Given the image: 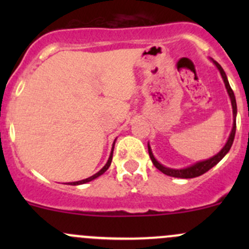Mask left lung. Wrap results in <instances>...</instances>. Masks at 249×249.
<instances>
[{
  "instance_id": "1",
  "label": "left lung",
  "mask_w": 249,
  "mask_h": 249,
  "mask_svg": "<svg viewBox=\"0 0 249 249\" xmlns=\"http://www.w3.org/2000/svg\"><path fill=\"white\" fill-rule=\"evenodd\" d=\"M211 61L214 64V66L217 67L218 71H219L220 76H222V78H223V82H224V84H225V89H227L228 95H229V97H230V101H231L232 118H233L231 132H230V135H229V137H228V141H227V143L224 144V147H223L222 149L217 153V154L213 155V157H211V158H208V159H206V160H201V161L194 162V164L189 165V166H187V167H183V169H172V167H167V166H164L162 164H160V162L155 159L154 154H153V152H152V148H150V144L148 143V153H149V157H150V159H152V162L154 164V166L157 167L158 170H160V171H161L162 173H165L166 176H171V177H176V178H185V179H187V178L199 177V176H201L205 172H207L208 170L212 169L213 166H215V165H217L218 162H219L220 160H222L223 158L228 154V152H229L230 148H231V145H232L233 139H235V132H236V115H237V106H236L235 95H233L232 89L230 88L229 80H228L227 74H225L224 70L222 69V66H220V65L218 64L217 61H214L213 59H211Z\"/></svg>"
}]
</instances>
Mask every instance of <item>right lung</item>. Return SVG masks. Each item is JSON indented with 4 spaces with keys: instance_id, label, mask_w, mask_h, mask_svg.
<instances>
[{
    "instance_id": "add662e5",
    "label": "right lung",
    "mask_w": 249,
    "mask_h": 249,
    "mask_svg": "<svg viewBox=\"0 0 249 249\" xmlns=\"http://www.w3.org/2000/svg\"><path fill=\"white\" fill-rule=\"evenodd\" d=\"M115 141H117V139H115V140H114V142H113V145H112V150H110L109 158H108V160H107L106 165H105V166L102 167V169L100 170L99 172H96V173H95V175L90 176V177L85 178V179H82V180H77V182H70L69 184H70V185H79V184H84V183L91 182V180H94L95 178H97V177H100V176H101V175H104V173L106 172L107 170H108V167L110 166V162H112V158H113V150H114V144H115Z\"/></svg>"
}]
</instances>
